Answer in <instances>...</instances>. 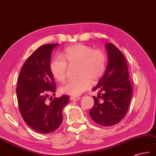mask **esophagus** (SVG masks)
I'll use <instances>...</instances> for the list:
<instances>
[{
  "label": "esophagus",
  "mask_w": 156,
  "mask_h": 156,
  "mask_svg": "<svg viewBox=\"0 0 156 156\" xmlns=\"http://www.w3.org/2000/svg\"><path fill=\"white\" fill-rule=\"evenodd\" d=\"M81 99L80 97H74V96H71L70 98V99L71 101H78V100H79Z\"/></svg>",
  "instance_id": "esophagus-1"
}]
</instances>
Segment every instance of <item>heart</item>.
<instances>
[{"instance_id":"b5f03b06","label":"heart","mask_w":156,"mask_h":156,"mask_svg":"<svg viewBox=\"0 0 156 156\" xmlns=\"http://www.w3.org/2000/svg\"><path fill=\"white\" fill-rule=\"evenodd\" d=\"M106 56L101 50L83 44H76L65 49L62 57H55L50 63L53 77L63 82L67 77V63L77 65L78 78L69 81L60 88L61 93L71 96H78L87 90L91 81L95 83L102 77L106 67Z\"/></svg>"}]
</instances>
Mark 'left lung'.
Returning a JSON list of instances; mask_svg holds the SVG:
<instances>
[{
  "label": "left lung",
  "mask_w": 156,
  "mask_h": 156,
  "mask_svg": "<svg viewBox=\"0 0 156 156\" xmlns=\"http://www.w3.org/2000/svg\"><path fill=\"white\" fill-rule=\"evenodd\" d=\"M108 64L104 75L93 91L99 92L94 105L89 112L90 117L99 125L112 126L119 123L125 116L132 97V85L125 57L112 43H107ZM102 96H101V95Z\"/></svg>",
  "instance_id": "1"
}]
</instances>
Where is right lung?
Listing matches in <instances>:
<instances>
[{
	"label": "right lung",
	"instance_id": "add662e5",
	"mask_svg": "<svg viewBox=\"0 0 156 156\" xmlns=\"http://www.w3.org/2000/svg\"><path fill=\"white\" fill-rule=\"evenodd\" d=\"M57 45L48 44L38 48L24 63L17 82L20 114L27 125L42 133L53 132L60 126L62 111L69 101L66 95L54 98L49 103L47 101L49 95L55 92L50 61L52 51Z\"/></svg>",
	"mask_w": 156,
	"mask_h": 156
}]
</instances>
